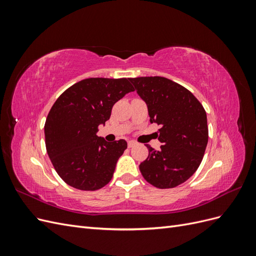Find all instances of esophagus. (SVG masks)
I'll return each mask as SVG.
<instances>
[{
  "mask_svg": "<svg viewBox=\"0 0 256 256\" xmlns=\"http://www.w3.org/2000/svg\"><path fill=\"white\" fill-rule=\"evenodd\" d=\"M136 142L134 141H128V147L129 148H131V147H134V146H136Z\"/></svg>",
  "mask_w": 256,
  "mask_h": 256,
  "instance_id": "1",
  "label": "esophagus"
}]
</instances>
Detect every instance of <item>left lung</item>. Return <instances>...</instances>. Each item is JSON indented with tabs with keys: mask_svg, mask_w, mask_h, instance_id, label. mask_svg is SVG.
Listing matches in <instances>:
<instances>
[{
	"mask_svg": "<svg viewBox=\"0 0 256 256\" xmlns=\"http://www.w3.org/2000/svg\"><path fill=\"white\" fill-rule=\"evenodd\" d=\"M148 108L150 122L161 126L160 150L147 144L148 157L140 164L144 180L159 189L177 187L196 173L208 142L206 112L182 85L164 76L129 79Z\"/></svg>",
	"mask_w": 256,
	"mask_h": 256,
	"instance_id": "obj_1",
	"label": "left lung"
}]
</instances>
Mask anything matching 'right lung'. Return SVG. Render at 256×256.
I'll list each match as a JSON object with an SVG mask.
<instances>
[{"mask_svg": "<svg viewBox=\"0 0 256 256\" xmlns=\"http://www.w3.org/2000/svg\"><path fill=\"white\" fill-rule=\"evenodd\" d=\"M134 88L129 78H88L74 83L52 106L44 122L48 156L58 176L72 187L95 191L109 184L125 140L97 136L112 108Z\"/></svg>", "mask_w": 256, "mask_h": 256, "instance_id": "obj_1", "label": "right lung"}]
</instances>
